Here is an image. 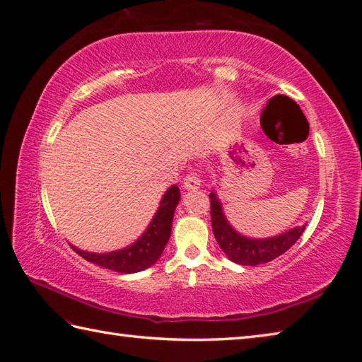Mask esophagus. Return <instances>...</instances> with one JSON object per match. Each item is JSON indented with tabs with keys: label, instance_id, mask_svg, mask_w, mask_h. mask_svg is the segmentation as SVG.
Returning a JSON list of instances; mask_svg holds the SVG:
<instances>
[{
	"label": "esophagus",
	"instance_id": "34e87169",
	"mask_svg": "<svg viewBox=\"0 0 362 362\" xmlns=\"http://www.w3.org/2000/svg\"><path fill=\"white\" fill-rule=\"evenodd\" d=\"M201 187V179L196 173H189L183 179V188L185 189H198Z\"/></svg>",
	"mask_w": 362,
	"mask_h": 362
}]
</instances>
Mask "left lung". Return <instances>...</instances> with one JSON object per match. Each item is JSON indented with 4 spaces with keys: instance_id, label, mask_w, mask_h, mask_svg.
I'll return each instance as SVG.
<instances>
[{
    "instance_id": "8db88e82",
    "label": "left lung",
    "mask_w": 362,
    "mask_h": 362,
    "mask_svg": "<svg viewBox=\"0 0 362 362\" xmlns=\"http://www.w3.org/2000/svg\"><path fill=\"white\" fill-rule=\"evenodd\" d=\"M210 198V218H212V229L220 248L225 252L229 259L242 266H258L272 261L284 255L288 248H291L300 234L304 233V226L290 229L280 235L269 239H250L239 234L229 225L220 199L215 192L209 194Z\"/></svg>"
}]
</instances>
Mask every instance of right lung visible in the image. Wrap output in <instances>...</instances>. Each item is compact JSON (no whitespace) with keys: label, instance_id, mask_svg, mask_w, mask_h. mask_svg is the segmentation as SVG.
Here are the masks:
<instances>
[{"label":"right lung","instance_id":"obj_1","mask_svg":"<svg viewBox=\"0 0 362 362\" xmlns=\"http://www.w3.org/2000/svg\"><path fill=\"white\" fill-rule=\"evenodd\" d=\"M179 201L180 189L177 185H173L164 193L160 207L156 210L153 220L150 221L146 233L127 248L115 250V252L109 253H90L78 250L74 245L71 247L83 259L104 269H110V271L122 274L141 272L144 269L155 264L161 256L164 247H166L170 238V228H173V216Z\"/></svg>","mask_w":362,"mask_h":362}]
</instances>
